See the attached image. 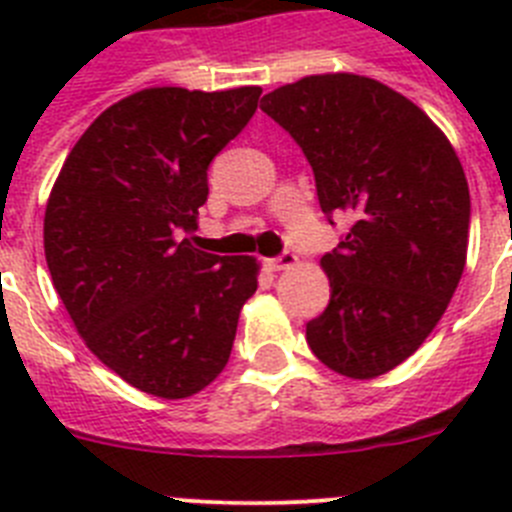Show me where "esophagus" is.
<instances>
[{
	"mask_svg": "<svg viewBox=\"0 0 512 512\" xmlns=\"http://www.w3.org/2000/svg\"><path fill=\"white\" fill-rule=\"evenodd\" d=\"M297 264V256L292 251H284L282 256H277V259H271L269 266L274 271H284V269H292V266Z\"/></svg>",
	"mask_w": 512,
	"mask_h": 512,
	"instance_id": "1",
	"label": "esophagus"
}]
</instances>
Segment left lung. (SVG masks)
I'll return each instance as SVG.
<instances>
[{
    "mask_svg": "<svg viewBox=\"0 0 512 512\" xmlns=\"http://www.w3.org/2000/svg\"><path fill=\"white\" fill-rule=\"evenodd\" d=\"M261 110L310 161L320 210L354 220L320 259L330 302L307 323V346L343 377L387 374L431 336L464 274L459 156L418 104L366 76H305L266 94Z\"/></svg>",
    "mask_w": 512,
    "mask_h": 512,
    "instance_id": "obj_1",
    "label": "left lung"
}]
</instances>
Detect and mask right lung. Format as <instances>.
Instances as JSON below:
<instances>
[{
	"label": "right lung",
	"mask_w": 512,
	"mask_h": 512,
	"mask_svg": "<svg viewBox=\"0 0 512 512\" xmlns=\"http://www.w3.org/2000/svg\"><path fill=\"white\" fill-rule=\"evenodd\" d=\"M261 89L153 87L107 107L76 140L48 197L53 287L94 356L140 392L197 395L223 372L259 287L253 256H215L197 230L207 169Z\"/></svg>",
	"instance_id": "obj_1"
}]
</instances>
